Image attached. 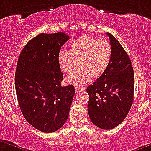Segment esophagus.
Here are the masks:
<instances>
[{
	"instance_id": "34e87169",
	"label": "esophagus",
	"mask_w": 151,
	"mask_h": 151,
	"mask_svg": "<svg viewBox=\"0 0 151 151\" xmlns=\"http://www.w3.org/2000/svg\"><path fill=\"white\" fill-rule=\"evenodd\" d=\"M75 90H76V92H81V91L83 90V88L81 87H78V86H76L75 87Z\"/></svg>"
}]
</instances>
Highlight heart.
<instances>
[{"label":"heart","mask_w":151,"mask_h":151,"mask_svg":"<svg viewBox=\"0 0 151 151\" xmlns=\"http://www.w3.org/2000/svg\"><path fill=\"white\" fill-rule=\"evenodd\" d=\"M111 56L112 48L108 40L83 35L70 44L69 52L59 51L57 62L64 73L69 72L78 62V68L65 78L67 83L78 86L90 81L93 76L102 75L109 66Z\"/></svg>","instance_id":"b5f03b06"}]
</instances>
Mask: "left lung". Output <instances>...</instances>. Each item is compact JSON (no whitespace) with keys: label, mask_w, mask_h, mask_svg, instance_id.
I'll return each mask as SVG.
<instances>
[{"label":"left lung","mask_w":151,"mask_h":151,"mask_svg":"<svg viewBox=\"0 0 151 151\" xmlns=\"http://www.w3.org/2000/svg\"><path fill=\"white\" fill-rule=\"evenodd\" d=\"M112 56L105 72L86 89L91 121L102 129L115 128L124 120L134 98V72L129 57L111 34Z\"/></svg>","instance_id":"1"}]
</instances>
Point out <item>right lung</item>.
<instances>
[{"label":"right lung","mask_w":151,"mask_h":151,"mask_svg":"<svg viewBox=\"0 0 151 151\" xmlns=\"http://www.w3.org/2000/svg\"><path fill=\"white\" fill-rule=\"evenodd\" d=\"M68 35L40 34L22 50L16 65L15 86L20 109L27 121L43 132H53L68 119L75 89L62 86L63 73L57 62Z\"/></svg>","instance_id":"add662e5"}]
</instances>
